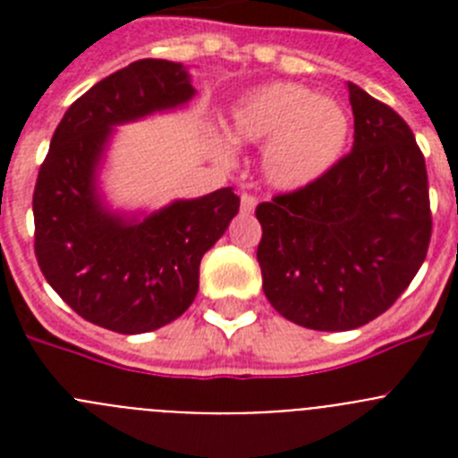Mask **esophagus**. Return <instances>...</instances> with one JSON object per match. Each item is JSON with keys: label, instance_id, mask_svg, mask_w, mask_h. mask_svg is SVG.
<instances>
[{"label": "esophagus", "instance_id": "1", "mask_svg": "<svg viewBox=\"0 0 458 458\" xmlns=\"http://www.w3.org/2000/svg\"><path fill=\"white\" fill-rule=\"evenodd\" d=\"M254 208H257V199H254L252 194H242V197H241V213L250 216V213H254Z\"/></svg>", "mask_w": 458, "mask_h": 458}]
</instances>
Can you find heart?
Segmentation results:
<instances>
[{
	"label": "heart",
	"instance_id": "heart-1",
	"mask_svg": "<svg viewBox=\"0 0 458 458\" xmlns=\"http://www.w3.org/2000/svg\"><path fill=\"white\" fill-rule=\"evenodd\" d=\"M229 135L238 144H266L261 174L279 192H302L327 179L346 156L353 116L335 98L298 82H273L233 105ZM229 157V147L217 144Z\"/></svg>",
	"mask_w": 458,
	"mask_h": 458
}]
</instances>
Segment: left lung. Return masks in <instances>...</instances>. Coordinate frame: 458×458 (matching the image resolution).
<instances>
[{"mask_svg":"<svg viewBox=\"0 0 458 458\" xmlns=\"http://www.w3.org/2000/svg\"><path fill=\"white\" fill-rule=\"evenodd\" d=\"M353 148L321 183L257 206L270 305L310 330L344 333L406 291L431 238L424 157L394 109L346 82Z\"/></svg>","mask_w":458,"mask_h":458,"instance_id":"1","label":"left lung"}]
</instances>
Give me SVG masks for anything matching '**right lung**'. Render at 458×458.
<instances>
[{"instance_id":"1","label":"right lung","mask_w":458,"mask_h":458,"mask_svg":"<svg viewBox=\"0 0 458 458\" xmlns=\"http://www.w3.org/2000/svg\"><path fill=\"white\" fill-rule=\"evenodd\" d=\"M188 66L140 59L93 84L56 125L34 190L36 259L80 317L121 335L151 333L192 305L201 257L241 199L220 188L160 208H121L103 190L116 128L188 107Z\"/></svg>"}]
</instances>
